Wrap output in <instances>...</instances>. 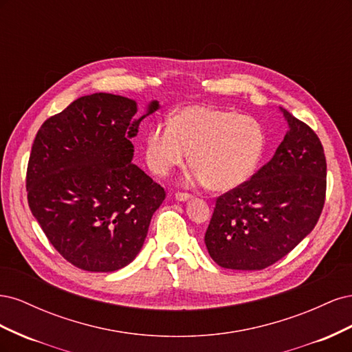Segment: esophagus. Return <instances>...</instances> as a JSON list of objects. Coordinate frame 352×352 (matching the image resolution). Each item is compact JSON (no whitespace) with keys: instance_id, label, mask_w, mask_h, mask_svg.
Here are the masks:
<instances>
[{"instance_id":"1","label":"esophagus","mask_w":352,"mask_h":352,"mask_svg":"<svg viewBox=\"0 0 352 352\" xmlns=\"http://www.w3.org/2000/svg\"><path fill=\"white\" fill-rule=\"evenodd\" d=\"M175 198H176V201L185 202V201L192 199V195H190V194H185V192H176V194H175Z\"/></svg>"}]
</instances>
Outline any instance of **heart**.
<instances>
[{
	"label": "heart",
	"mask_w": 352,
	"mask_h": 352,
	"mask_svg": "<svg viewBox=\"0 0 352 352\" xmlns=\"http://www.w3.org/2000/svg\"><path fill=\"white\" fill-rule=\"evenodd\" d=\"M267 148L260 122L238 111L186 105L145 135V158L154 173L167 175L184 166L190 151L192 177L214 192L247 184Z\"/></svg>",
	"instance_id": "b5f03b06"
}]
</instances>
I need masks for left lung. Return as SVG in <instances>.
I'll list each match as a JSON object with an SVG mask.
<instances>
[{
    "label": "left lung",
    "mask_w": 352,
    "mask_h": 352,
    "mask_svg": "<svg viewBox=\"0 0 352 352\" xmlns=\"http://www.w3.org/2000/svg\"><path fill=\"white\" fill-rule=\"evenodd\" d=\"M287 132L273 158L247 184L216 201L206 247L220 267L261 270L291 252L322 214L326 158L320 140L279 107Z\"/></svg>",
    "instance_id": "left-lung-1"
}]
</instances>
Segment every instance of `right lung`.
I'll return each mask as SVG.
<instances>
[{"label":"right lung","instance_id":"1","mask_svg":"<svg viewBox=\"0 0 352 352\" xmlns=\"http://www.w3.org/2000/svg\"><path fill=\"white\" fill-rule=\"evenodd\" d=\"M160 109L92 94L50 117L36 133L28 164L32 214L63 257L87 272L110 273L140 254L148 226L166 198L133 160L132 138Z\"/></svg>","mask_w":352,"mask_h":352}]
</instances>
